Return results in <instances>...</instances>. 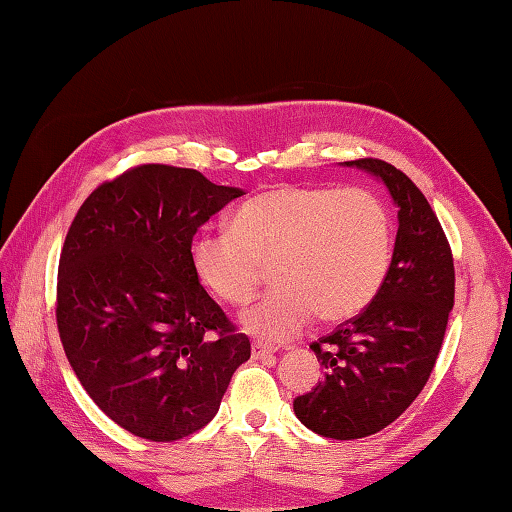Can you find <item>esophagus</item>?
Instances as JSON below:
<instances>
[{
  "label": "esophagus",
  "instance_id": "34e87169",
  "mask_svg": "<svg viewBox=\"0 0 512 512\" xmlns=\"http://www.w3.org/2000/svg\"><path fill=\"white\" fill-rule=\"evenodd\" d=\"M275 354V347L268 345V343H262V341H255L253 343V356L255 358H264V356H270Z\"/></svg>",
  "mask_w": 512,
  "mask_h": 512
}]
</instances>
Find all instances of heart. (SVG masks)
Returning <instances> with one entry per match:
<instances>
[{
    "label": "heart",
    "mask_w": 512,
    "mask_h": 512,
    "mask_svg": "<svg viewBox=\"0 0 512 512\" xmlns=\"http://www.w3.org/2000/svg\"><path fill=\"white\" fill-rule=\"evenodd\" d=\"M193 268L233 308L255 299L273 266L277 288L244 317L264 341H286L312 321L341 323L378 295L391 264V215L378 193L350 187H275L231 217V231L195 237Z\"/></svg>",
    "instance_id": "b5f03b06"
}]
</instances>
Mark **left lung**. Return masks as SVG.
I'll return each mask as SVG.
<instances>
[{"label":"left lung","mask_w":512,"mask_h":512,"mask_svg":"<svg viewBox=\"0 0 512 512\" xmlns=\"http://www.w3.org/2000/svg\"><path fill=\"white\" fill-rule=\"evenodd\" d=\"M345 165L387 184L398 204V235L374 301L310 345L325 376L295 398V413L334 440L374 436L418 398L436 367L455 297L449 239L422 191L385 160Z\"/></svg>","instance_id":"obj_1"}]
</instances>
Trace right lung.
Here are the masks:
<instances>
[{"instance_id":"obj_1","label":"right lung","mask_w":512,"mask_h":512,"mask_svg":"<svg viewBox=\"0 0 512 512\" xmlns=\"http://www.w3.org/2000/svg\"><path fill=\"white\" fill-rule=\"evenodd\" d=\"M244 195L200 171L138 165L99 184L61 248L57 328L83 389L118 427L187 438L220 409L248 336L200 286L198 228Z\"/></svg>"}]
</instances>
